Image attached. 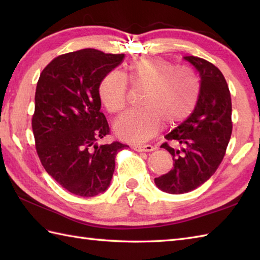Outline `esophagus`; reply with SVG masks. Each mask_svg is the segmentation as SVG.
I'll return each instance as SVG.
<instances>
[{"label": "esophagus", "instance_id": "34e87169", "mask_svg": "<svg viewBox=\"0 0 260 260\" xmlns=\"http://www.w3.org/2000/svg\"><path fill=\"white\" fill-rule=\"evenodd\" d=\"M133 148L136 152H152V151L155 150L154 146H152L150 144H147V145H134Z\"/></svg>", "mask_w": 260, "mask_h": 260}]
</instances>
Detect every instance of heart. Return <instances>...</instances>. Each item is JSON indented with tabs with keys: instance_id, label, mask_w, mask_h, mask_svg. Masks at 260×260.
I'll return each instance as SVG.
<instances>
[{
	"instance_id": "heart-1",
	"label": "heart",
	"mask_w": 260,
	"mask_h": 260,
	"mask_svg": "<svg viewBox=\"0 0 260 260\" xmlns=\"http://www.w3.org/2000/svg\"><path fill=\"white\" fill-rule=\"evenodd\" d=\"M127 78L133 87H146L142 108L121 116L114 124L115 133L127 142H145L169 125L186 119L194 110L201 91L197 73L186 66H175L161 57H141L127 66ZM98 93L110 114H119L127 105L128 82L117 71L105 75Z\"/></svg>"
}]
</instances>
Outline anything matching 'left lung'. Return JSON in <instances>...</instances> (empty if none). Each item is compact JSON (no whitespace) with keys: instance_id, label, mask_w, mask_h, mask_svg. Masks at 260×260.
Masks as SVG:
<instances>
[{"instance_id":"8db88e82","label":"left lung","mask_w":260,"mask_h":260,"mask_svg":"<svg viewBox=\"0 0 260 260\" xmlns=\"http://www.w3.org/2000/svg\"><path fill=\"white\" fill-rule=\"evenodd\" d=\"M200 75L201 91L197 106L183 123L169 133L161 147L173 156V168L154 179L156 186L171 194L197 189L219 168L233 132L231 97L224 77L214 64L198 57H184Z\"/></svg>"}]
</instances>
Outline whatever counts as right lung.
<instances>
[{
  "mask_svg": "<svg viewBox=\"0 0 260 260\" xmlns=\"http://www.w3.org/2000/svg\"><path fill=\"white\" fill-rule=\"evenodd\" d=\"M123 59V53L82 49L54 58L38 80L32 116L38 156L48 174L76 196L106 191L116 154L128 147L119 142L97 144L109 134L99 82Z\"/></svg>",
  "mask_w": 260,
  "mask_h": 260,
  "instance_id": "right-lung-1",
  "label": "right lung"
}]
</instances>
